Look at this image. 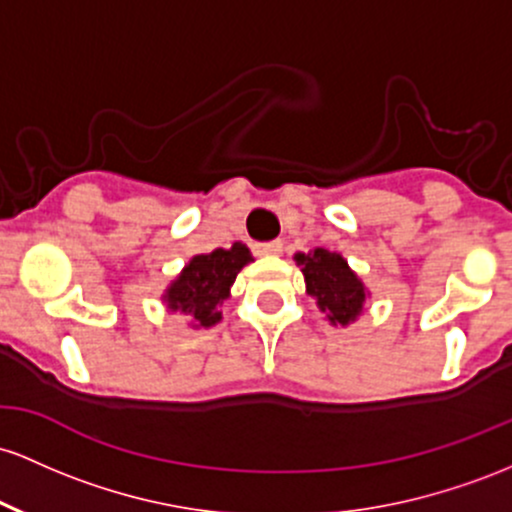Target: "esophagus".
<instances>
[{
  "mask_svg": "<svg viewBox=\"0 0 512 512\" xmlns=\"http://www.w3.org/2000/svg\"><path fill=\"white\" fill-rule=\"evenodd\" d=\"M254 251L258 256H280L283 254V241H266V244H256Z\"/></svg>",
  "mask_w": 512,
  "mask_h": 512,
  "instance_id": "obj_1",
  "label": "esophagus"
}]
</instances>
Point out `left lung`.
Returning a JSON list of instances; mask_svg holds the SVG:
<instances>
[{
  "label": "left lung",
  "mask_w": 512,
  "mask_h": 512,
  "mask_svg": "<svg viewBox=\"0 0 512 512\" xmlns=\"http://www.w3.org/2000/svg\"><path fill=\"white\" fill-rule=\"evenodd\" d=\"M295 263L304 275L307 295L331 326L343 329L363 317L370 290L341 254L317 246L307 254L297 251Z\"/></svg>",
  "instance_id": "left-lung-1"
}]
</instances>
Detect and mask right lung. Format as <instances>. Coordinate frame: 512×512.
<instances>
[{
	"instance_id": "right-lung-1",
	"label": "right lung",
	"mask_w": 512,
	"mask_h": 512,
	"mask_svg": "<svg viewBox=\"0 0 512 512\" xmlns=\"http://www.w3.org/2000/svg\"><path fill=\"white\" fill-rule=\"evenodd\" d=\"M251 261L254 256L241 241L229 249L193 256L162 292L166 312L188 317L191 329H210L222 319V302L232 297L234 280Z\"/></svg>"
}]
</instances>
